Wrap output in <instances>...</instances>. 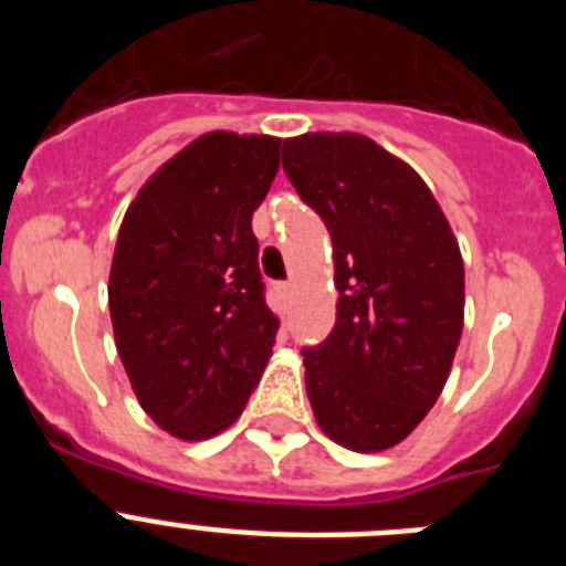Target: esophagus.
<instances>
[{
	"instance_id": "34e87169",
	"label": "esophagus",
	"mask_w": 566,
	"mask_h": 566,
	"mask_svg": "<svg viewBox=\"0 0 566 566\" xmlns=\"http://www.w3.org/2000/svg\"><path fill=\"white\" fill-rule=\"evenodd\" d=\"M274 294H277V300L286 306L289 300H292V283H274Z\"/></svg>"
}]
</instances>
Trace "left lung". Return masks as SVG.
I'll list each match as a JSON object with an SVG mask.
<instances>
[{"instance_id":"left-lung-1","label":"left lung","mask_w":566,"mask_h":566,"mask_svg":"<svg viewBox=\"0 0 566 566\" xmlns=\"http://www.w3.org/2000/svg\"><path fill=\"white\" fill-rule=\"evenodd\" d=\"M283 172L334 247L337 323L303 348L319 428L359 453L402 442L431 411L462 337L464 266L428 184L357 133L283 142Z\"/></svg>"}]
</instances>
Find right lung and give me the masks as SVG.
Masks as SVG:
<instances>
[{"label":"right lung","instance_id":"1","mask_svg":"<svg viewBox=\"0 0 566 566\" xmlns=\"http://www.w3.org/2000/svg\"><path fill=\"white\" fill-rule=\"evenodd\" d=\"M280 138L207 133L129 203L109 269V317L144 411L178 439L227 431L272 357L252 214Z\"/></svg>","mask_w":566,"mask_h":566}]
</instances>
